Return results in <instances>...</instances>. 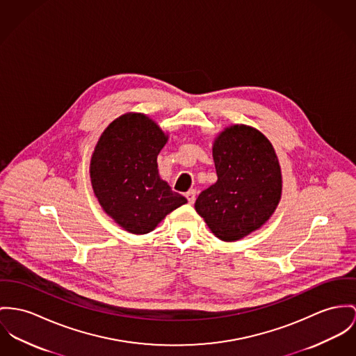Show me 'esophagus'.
<instances>
[{
	"label": "esophagus",
	"instance_id": "esophagus-1",
	"mask_svg": "<svg viewBox=\"0 0 356 356\" xmlns=\"http://www.w3.org/2000/svg\"><path fill=\"white\" fill-rule=\"evenodd\" d=\"M186 197L188 199V202L192 204L195 202V199H196V191L195 190H190V191L186 193Z\"/></svg>",
	"mask_w": 356,
	"mask_h": 356
}]
</instances>
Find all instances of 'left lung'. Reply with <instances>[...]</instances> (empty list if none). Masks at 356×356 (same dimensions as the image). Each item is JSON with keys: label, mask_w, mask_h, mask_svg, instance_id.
Here are the masks:
<instances>
[{"label": "left lung", "mask_w": 356, "mask_h": 356, "mask_svg": "<svg viewBox=\"0 0 356 356\" xmlns=\"http://www.w3.org/2000/svg\"><path fill=\"white\" fill-rule=\"evenodd\" d=\"M218 180L200 192L195 210L219 240L232 243L259 230L282 197V170L273 143L246 124L225 127L213 143Z\"/></svg>", "instance_id": "left-lung-1"}]
</instances>
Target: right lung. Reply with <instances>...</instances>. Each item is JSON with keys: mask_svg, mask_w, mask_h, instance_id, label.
<instances>
[{"mask_svg": "<svg viewBox=\"0 0 356 356\" xmlns=\"http://www.w3.org/2000/svg\"><path fill=\"white\" fill-rule=\"evenodd\" d=\"M168 138L147 115L127 112L111 122L95 146L92 188L107 216L129 233H150L187 203L159 173L157 156Z\"/></svg>", "mask_w": 356, "mask_h": 356, "instance_id": "obj_1", "label": "right lung"}]
</instances>
